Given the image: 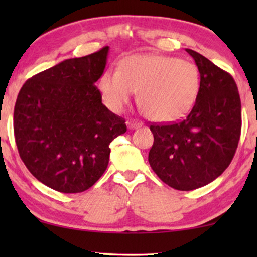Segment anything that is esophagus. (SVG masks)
<instances>
[{
    "label": "esophagus",
    "mask_w": 257,
    "mask_h": 257,
    "mask_svg": "<svg viewBox=\"0 0 257 257\" xmlns=\"http://www.w3.org/2000/svg\"><path fill=\"white\" fill-rule=\"evenodd\" d=\"M126 125H127L128 128L133 130V128L140 127V126H142V122L138 121V120H136V119H130V120L126 121Z\"/></svg>",
    "instance_id": "34e87169"
}]
</instances>
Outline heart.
I'll list each match as a JSON object with an SVG mask.
<instances>
[{
  "label": "heart",
  "instance_id": "heart-1",
  "mask_svg": "<svg viewBox=\"0 0 257 257\" xmlns=\"http://www.w3.org/2000/svg\"><path fill=\"white\" fill-rule=\"evenodd\" d=\"M199 87V71L193 63L165 55L130 56L120 69H108L99 79L101 96L112 111L120 112L138 91L147 117L163 122L185 117Z\"/></svg>",
  "mask_w": 257,
  "mask_h": 257
}]
</instances>
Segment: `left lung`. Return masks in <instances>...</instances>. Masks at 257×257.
Returning <instances> with one entry per match:
<instances>
[{
	"label": "left lung",
	"instance_id": "left-lung-1",
	"mask_svg": "<svg viewBox=\"0 0 257 257\" xmlns=\"http://www.w3.org/2000/svg\"><path fill=\"white\" fill-rule=\"evenodd\" d=\"M200 72V87L184 120L152 124L151 167L170 187L192 191L208 185L226 171L241 135V99L233 77L191 49Z\"/></svg>",
	"mask_w": 257,
	"mask_h": 257
}]
</instances>
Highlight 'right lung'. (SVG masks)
Segmentation results:
<instances>
[{
  "instance_id": "add662e5",
  "label": "right lung",
  "mask_w": 257,
  "mask_h": 257,
  "mask_svg": "<svg viewBox=\"0 0 257 257\" xmlns=\"http://www.w3.org/2000/svg\"><path fill=\"white\" fill-rule=\"evenodd\" d=\"M108 47L65 59L27 80L14 108V135L30 173L55 191L80 193L107 168L110 144L126 132L125 119L101 103L94 83Z\"/></svg>"
}]
</instances>
